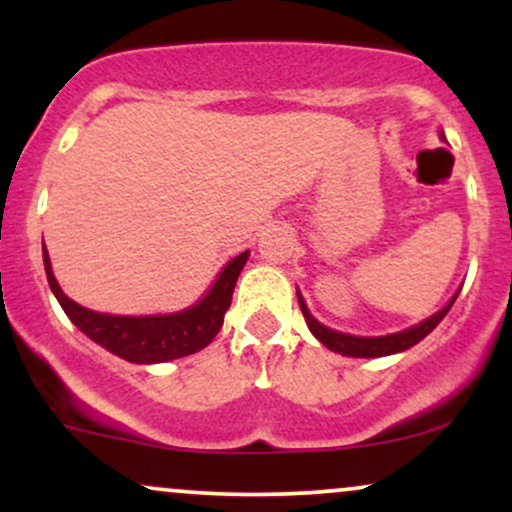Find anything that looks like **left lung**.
Masks as SVG:
<instances>
[{"mask_svg":"<svg viewBox=\"0 0 512 512\" xmlns=\"http://www.w3.org/2000/svg\"><path fill=\"white\" fill-rule=\"evenodd\" d=\"M455 298H457V293H455ZM455 298H452V301L445 305L440 313L431 315L428 320L421 322V325L411 327V330H404V332H397V334H387V337H354V334L334 332V330H330V327L320 325V322H317L315 317L310 315V310L305 308L301 293H298V303H301L303 317H305V322H308L310 332H313L315 337L327 346V349L337 351V354H344V356H354V358L390 356V354H397V351H407L409 346L419 344L421 339H424L426 334H431L433 330H436L438 322L443 320L445 315H448V310L452 308V303H455Z\"/></svg>","mask_w":512,"mask_h":512,"instance_id":"8db88e82","label":"left lung"}]
</instances>
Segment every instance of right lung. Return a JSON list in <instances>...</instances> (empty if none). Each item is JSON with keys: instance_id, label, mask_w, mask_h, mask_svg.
Masks as SVG:
<instances>
[{"instance_id": "add662e5", "label": "right lung", "mask_w": 512, "mask_h": 512, "mask_svg": "<svg viewBox=\"0 0 512 512\" xmlns=\"http://www.w3.org/2000/svg\"><path fill=\"white\" fill-rule=\"evenodd\" d=\"M45 274H48L50 289L60 301L69 320L79 327L86 337L105 346L110 354L125 358L132 363H163L173 358L190 356L204 349L216 337L223 325L228 305H231L233 289L240 269L248 262V252L238 255L223 267V272L211 286V291L192 308L175 315H149V317H122L103 315L81 308L72 298H67L52 274L48 250L43 245Z\"/></svg>"}]
</instances>
